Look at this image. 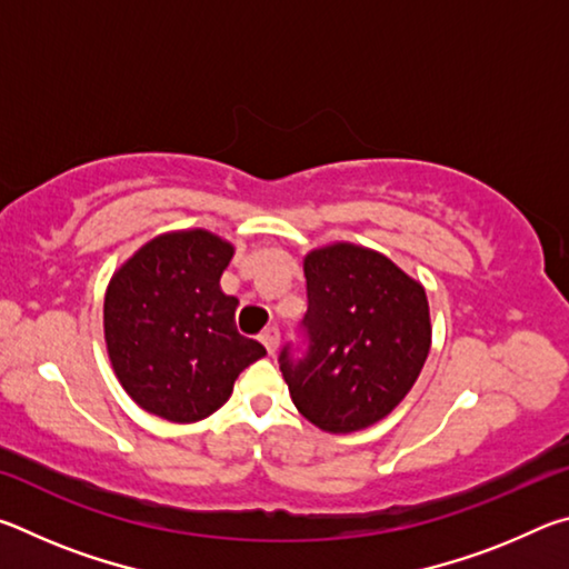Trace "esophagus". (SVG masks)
Here are the masks:
<instances>
[{"mask_svg":"<svg viewBox=\"0 0 569 569\" xmlns=\"http://www.w3.org/2000/svg\"><path fill=\"white\" fill-rule=\"evenodd\" d=\"M278 341H281V333H278L276 326H271V329H266V331L261 333V343L266 346L268 353H276Z\"/></svg>","mask_w":569,"mask_h":569,"instance_id":"obj_1","label":"esophagus"}]
</instances>
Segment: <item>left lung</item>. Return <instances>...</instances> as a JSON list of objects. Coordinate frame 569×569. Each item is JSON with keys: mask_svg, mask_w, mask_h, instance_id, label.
Instances as JSON below:
<instances>
[{"mask_svg": "<svg viewBox=\"0 0 569 569\" xmlns=\"http://www.w3.org/2000/svg\"><path fill=\"white\" fill-rule=\"evenodd\" d=\"M306 353L278 363L296 409L331 435H349L399 407L429 356L423 286L377 250L333 243L303 258Z\"/></svg>", "mask_w": 569, "mask_h": 569, "instance_id": "1", "label": "left lung"}]
</instances>
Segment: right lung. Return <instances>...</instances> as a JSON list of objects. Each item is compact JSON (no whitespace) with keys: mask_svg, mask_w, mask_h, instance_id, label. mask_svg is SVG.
Masks as SVG:
<instances>
[{"mask_svg":"<svg viewBox=\"0 0 569 569\" xmlns=\"http://www.w3.org/2000/svg\"><path fill=\"white\" fill-rule=\"evenodd\" d=\"M233 246L208 230L152 238L104 293V343L122 389L156 417L190 423L228 401L238 373L266 349L236 329L220 291Z\"/></svg>","mask_w":569,"mask_h":569,"instance_id":"obj_1","label":"right lung"}]
</instances>
